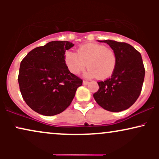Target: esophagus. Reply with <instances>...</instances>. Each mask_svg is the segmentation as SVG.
<instances>
[{
	"instance_id": "obj_1",
	"label": "esophagus",
	"mask_w": 159,
	"mask_h": 159,
	"mask_svg": "<svg viewBox=\"0 0 159 159\" xmlns=\"http://www.w3.org/2000/svg\"><path fill=\"white\" fill-rule=\"evenodd\" d=\"M83 84L84 85H87V84H89V81H86V80H84L83 81Z\"/></svg>"
}]
</instances>
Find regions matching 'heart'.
Wrapping results in <instances>:
<instances>
[{
	"mask_svg": "<svg viewBox=\"0 0 159 159\" xmlns=\"http://www.w3.org/2000/svg\"><path fill=\"white\" fill-rule=\"evenodd\" d=\"M116 61V54L112 48L97 43L81 45L78 47L77 54L70 51L65 54L66 64L72 74H79L87 65V76H96L100 80L106 79L114 73Z\"/></svg>",
	"mask_w": 159,
	"mask_h": 159,
	"instance_id": "b5f03b06",
	"label": "heart"
}]
</instances>
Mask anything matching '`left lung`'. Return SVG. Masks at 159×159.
Returning <instances> with one entry per match:
<instances>
[{
	"instance_id": "left-lung-1",
	"label": "left lung",
	"mask_w": 159,
	"mask_h": 159,
	"mask_svg": "<svg viewBox=\"0 0 159 159\" xmlns=\"http://www.w3.org/2000/svg\"><path fill=\"white\" fill-rule=\"evenodd\" d=\"M116 54V66L110 78L98 81L99 88L93 94L98 105L111 112L130 107L141 92L145 69L141 55L134 47L125 43L103 40Z\"/></svg>"
}]
</instances>
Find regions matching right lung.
I'll return each instance as SVG.
<instances>
[{"label": "right lung", "instance_id": "right-lung-1", "mask_svg": "<svg viewBox=\"0 0 159 159\" xmlns=\"http://www.w3.org/2000/svg\"><path fill=\"white\" fill-rule=\"evenodd\" d=\"M73 46L68 41H52L33 49L21 61L18 81L21 96L32 110L54 116L70 105L83 82L66 64V51Z\"/></svg>", "mask_w": 159, "mask_h": 159}]
</instances>
